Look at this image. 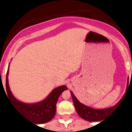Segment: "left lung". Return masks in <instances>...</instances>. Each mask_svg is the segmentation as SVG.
I'll list each match as a JSON object with an SVG mask.
<instances>
[{
  "label": "left lung",
  "mask_w": 132,
  "mask_h": 132,
  "mask_svg": "<svg viewBox=\"0 0 132 132\" xmlns=\"http://www.w3.org/2000/svg\"><path fill=\"white\" fill-rule=\"evenodd\" d=\"M128 79H128L127 86L128 85ZM71 94L72 98H73L75 108L76 110L77 114H79L80 118H82V119L88 121V122H97V121L103 120V118H104L106 116H108V114H110L113 110L116 107H117L118 104L122 99H120V101L113 106L102 108V109H96V108H94L93 107L85 105L84 104L79 102V100L77 98L76 96H75L72 91H71Z\"/></svg>",
  "instance_id": "left-lung-1"
}]
</instances>
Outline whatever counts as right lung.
I'll list each match as a JSON object with an SVG mask.
<instances>
[{"label":"right lung","mask_w":132,"mask_h":132,"mask_svg":"<svg viewBox=\"0 0 132 132\" xmlns=\"http://www.w3.org/2000/svg\"><path fill=\"white\" fill-rule=\"evenodd\" d=\"M9 66L10 63L6 77V92H5V93H7V96L14 106L16 107V109L19 110L20 112L28 120L36 124L45 123L52 120L55 115L56 104L58 98L64 90L68 89L67 87L65 85H62L60 87H56L48 94L47 97L40 102L35 103L23 102L16 98L10 90L8 78Z\"/></svg>","instance_id":"add662e5"}]
</instances>
